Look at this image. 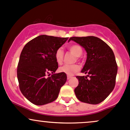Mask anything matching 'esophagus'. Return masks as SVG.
<instances>
[{"label": "esophagus", "mask_w": 130, "mask_h": 130, "mask_svg": "<svg viewBox=\"0 0 130 130\" xmlns=\"http://www.w3.org/2000/svg\"><path fill=\"white\" fill-rule=\"evenodd\" d=\"M72 76H70V75H67V79H70V78H72Z\"/></svg>", "instance_id": "1"}]
</instances>
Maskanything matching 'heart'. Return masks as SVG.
Wrapping results in <instances>:
<instances>
[{
  "instance_id": "b5f03b06",
  "label": "heart",
  "mask_w": 130,
  "mask_h": 130,
  "mask_svg": "<svg viewBox=\"0 0 130 130\" xmlns=\"http://www.w3.org/2000/svg\"><path fill=\"white\" fill-rule=\"evenodd\" d=\"M70 51L73 53L77 57H79L83 53V49L79 45L74 44L68 47ZM63 52L62 48H59L56 51L55 53V58L58 64H61L63 61ZM79 69L78 65H64L58 68V71L61 73H63L68 75H73L74 73L78 72Z\"/></svg>"
}]
</instances>
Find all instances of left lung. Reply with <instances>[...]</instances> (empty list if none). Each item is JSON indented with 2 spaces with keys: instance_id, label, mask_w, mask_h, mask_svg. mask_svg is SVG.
<instances>
[{
  "instance_id": "left-lung-1",
  "label": "left lung",
  "mask_w": 130,
  "mask_h": 130,
  "mask_svg": "<svg viewBox=\"0 0 130 130\" xmlns=\"http://www.w3.org/2000/svg\"><path fill=\"white\" fill-rule=\"evenodd\" d=\"M70 41L79 44L87 52L81 70L87 75L76 76L79 84L75 89V95L81 102L98 104L109 96L115 85L118 67L113 51L95 36L72 37L68 42Z\"/></svg>"
}]
</instances>
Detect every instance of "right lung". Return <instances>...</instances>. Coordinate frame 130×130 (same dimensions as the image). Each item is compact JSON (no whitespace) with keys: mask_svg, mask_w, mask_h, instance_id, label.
Instances as JSON below:
<instances>
[{"mask_svg":"<svg viewBox=\"0 0 130 130\" xmlns=\"http://www.w3.org/2000/svg\"><path fill=\"white\" fill-rule=\"evenodd\" d=\"M67 39L41 35L28 42L21 51L17 68L20 89L33 104L42 105L53 102L66 82V74L55 73L58 63L55 53ZM51 73L53 75L47 77Z\"/></svg>","mask_w":130,"mask_h":130,"instance_id":"obj_1","label":"right lung"}]
</instances>
